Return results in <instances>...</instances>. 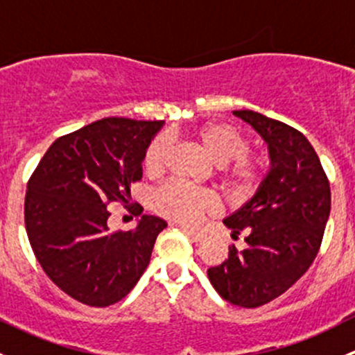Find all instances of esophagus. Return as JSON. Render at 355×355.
I'll use <instances>...</instances> for the list:
<instances>
[{
	"mask_svg": "<svg viewBox=\"0 0 355 355\" xmlns=\"http://www.w3.org/2000/svg\"><path fill=\"white\" fill-rule=\"evenodd\" d=\"M182 230H184L185 234H187L189 237H191L194 242H202L204 237H206V235H204V234H200V232H198V230H192V228L182 227Z\"/></svg>",
	"mask_w": 355,
	"mask_h": 355,
	"instance_id": "34e87169",
	"label": "esophagus"
}]
</instances>
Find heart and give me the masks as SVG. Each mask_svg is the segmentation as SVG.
<instances>
[{
    "mask_svg": "<svg viewBox=\"0 0 355 355\" xmlns=\"http://www.w3.org/2000/svg\"><path fill=\"white\" fill-rule=\"evenodd\" d=\"M207 156L220 164L225 185L234 196H249L264 180L268 161L264 156L249 153V139L235 125L211 121L196 132ZM173 142L168 134H159L149 142L144 153V170L148 175H161L170 159ZM157 213L168 218L194 225L218 207L209 192L189 187L182 182H168L153 198Z\"/></svg>",
    "mask_w": 355,
    "mask_h": 355,
    "instance_id": "1",
    "label": "heart"
}]
</instances>
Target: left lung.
<instances>
[{
	"instance_id": "obj_1",
	"label": "left lung",
	"mask_w": 355,
	"mask_h": 355,
	"mask_svg": "<svg viewBox=\"0 0 355 355\" xmlns=\"http://www.w3.org/2000/svg\"><path fill=\"white\" fill-rule=\"evenodd\" d=\"M268 142L271 168L254 198L223 223L245 249L207 270L214 290L239 307L264 306L309 270L331 207L330 182L311 142L297 128L250 110L234 111Z\"/></svg>"
}]
</instances>
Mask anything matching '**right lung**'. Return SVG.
<instances>
[{
    "label": "right lung",
    "instance_id": "add662e5",
    "mask_svg": "<svg viewBox=\"0 0 355 355\" xmlns=\"http://www.w3.org/2000/svg\"><path fill=\"white\" fill-rule=\"evenodd\" d=\"M163 121L103 118L56 139L25 194V230L39 264L67 295L91 307L123 299L151 259L166 221L144 214L128 232L108 228V204L130 200L146 148ZM141 214L142 207L134 206Z\"/></svg>",
    "mask_w": 355,
    "mask_h": 355
}]
</instances>
